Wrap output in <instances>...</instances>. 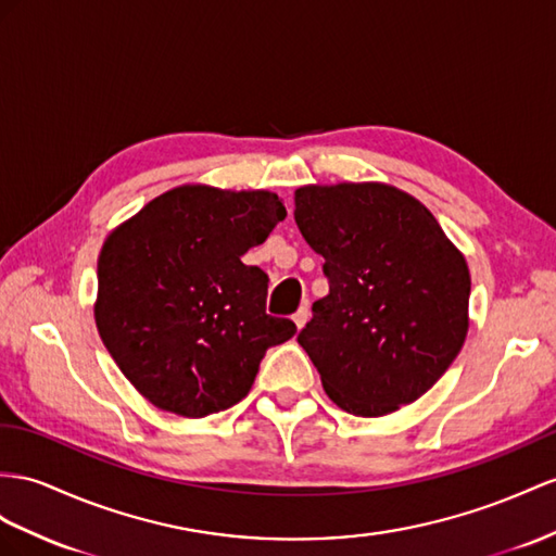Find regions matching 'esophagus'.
Here are the masks:
<instances>
[{
  "instance_id": "esophagus-1",
  "label": "esophagus",
  "mask_w": 556,
  "mask_h": 556,
  "mask_svg": "<svg viewBox=\"0 0 556 556\" xmlns=\"http://www.w3.org/2000/svg\"><path fill=\"white\" fill-rule=\"evenodd\" d=\"M307 319H309V305L305 303V305L298 307V312L293 315V321H295L298 329H303V326L307 324Z\"/></svg>"
}]
</instances>
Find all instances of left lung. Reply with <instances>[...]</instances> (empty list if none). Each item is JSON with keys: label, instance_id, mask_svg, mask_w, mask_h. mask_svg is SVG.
<instances>
[{"label": "left lung", "instance_id": "obj_1", "mask_svg": "<svg viewBox=\"0 0 556 556\" xmlns=\"http://www.w3.org/2000/svg\"><path fill=\"white\" fill-rule=\"evenodd\" d=\"M293 218L329 279L298 333L326 394L362 418L416 402L465 343L463 253L416 197L382 182L305 185Z\"/></svg>", "mask_w": 556, "mask_h": 556}]
</instances>
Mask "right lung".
<instances>
[{"label": "right lung", "instance_id": "add662e5", "mask_svg": "<svg viewBox=\"0 0 556 556\" xmlns=\"http://www.w3.org/2000/svg\"><path fill=\"white\" fill-rule=\"evenodd\" d=\"M287 218L275 192L182 185L110 232L98 255L96 326L156 408L204 418L249 394L267 348L295 324L265 312L267 275L241 255Z\"/></svg>", "mask_w": 556, "mask_h": 556}]
</instances>
